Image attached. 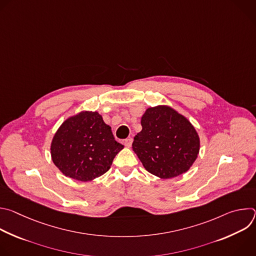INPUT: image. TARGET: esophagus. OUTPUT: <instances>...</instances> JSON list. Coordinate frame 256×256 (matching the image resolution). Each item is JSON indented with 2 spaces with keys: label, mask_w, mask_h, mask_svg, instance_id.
Listing matches in <instances>:
<instances>
[{
  "label": "esophagus",
  "mask_w": 256,
  "mask_h": 256,
  "mask_svg": "<svg viewBox=\"0 0 256 256\" xmlns=\"http://www.w3.org/2000/svg\"><path fill=\"white\" fill-rule=\"evenodd\" d=\"M124 146H126V147H128V148H130V146H132V138H126L124 140Z\"/></svg>",
  "instance_id": "1"
}]
</instances>
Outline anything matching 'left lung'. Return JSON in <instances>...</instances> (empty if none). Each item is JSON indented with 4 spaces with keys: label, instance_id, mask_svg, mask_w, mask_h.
Here are the masks:
<instances>
[{
    "label": "left lung",
    "instance_id": "8db88e82",
    "mask_svg": "<svg viewBox=\"0 0 256 256\" xmlns=\"http://www.w3.org/2000/svg\"><path fill=\"white\" fill-rule=\"evenodd\" d=\"M132 149L146 170L163 179L186 172L200 151L196 128L168 106L151 107L140 120Z\"/></svg>",
    "mask_w": 256,
    "mask_h": 256
}]
</instances>
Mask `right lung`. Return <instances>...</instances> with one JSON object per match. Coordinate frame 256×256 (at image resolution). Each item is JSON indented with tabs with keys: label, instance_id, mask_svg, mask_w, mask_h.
I'll use <instances>...</instances> for the list:
<instances>
[{
	"label": "right lung",
	"instance_id": "obj_1",
	"mask_svg": "<svg viewBox=\"0 0 256 256\" xmlns=\"http://www.w3.org/2000/svg\"><path fill=\"white\" fill-rule=\"evenodd\" d=\"M122 148L98 112H83L60 126L50 153L54 165L66 176L90 181L109 170Z\"/></svg>",
	"mask_w": 256,
	"mask_h": 256
}]
</instances>
